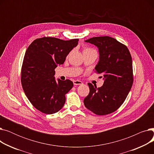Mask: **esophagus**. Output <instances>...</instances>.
I'll return each mask as SVG.
<instances>
[{
  "instance_id": "1",
  "label": "esophagus",
  "mask_w": 154,
  "mask_h": 154,
  "mask_svg": "<svg viewBox=\"0 0 154 154\" xmlns=\"http://www.w3.org/2000/svg\"><path fill=\"white\" fill-rule=\"evenodd\" d=\"M74 85H82L83 84L82 82L80 81V80H74Z\"/></svg>"
}]
</instances>
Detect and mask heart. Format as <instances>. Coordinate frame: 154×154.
Wrapping results in <instances>:
<instances>
[{"label":"heart","mask_w":154,"mask_h":154,"mask_svg":"<svg viewBox=\"0 0 154 154\" xmlns=\"http://www.w3.org/2000/svg\"><path fill=\"white\" fill-rule=\"evenodd\" d=\"M92 48H85V49L84 50V51H88V50H91Z\"/></svg>","instance_id":"b5f03b06"}]
</instances>
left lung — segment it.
<instances>
[{"instance_id": "left-lung-1", "label": "left lung", "mask_w": 154, "mask_h": 154, "mask_svg": "<svg viewBox=\"0 0 154 154\" xmlns=\"http://www.w3.org/2000/svg\"><path fill=\"white\" fill-rule=\"evenodd\" d=\"M99 48V60L95 71L103 75L101 87L88 83L90 92L84 100L87 109L99 116L111 114L125 101L133 84L132 57L128 48L109 36L85 40Z\"/></svg>"}]
</instances>
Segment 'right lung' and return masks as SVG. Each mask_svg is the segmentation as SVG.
<instances>
[{
	"label": "right lung",
	"instance_id": "1",
	"mask_svg": "<svg viewBox=\"0 0 154 154\" xmlns=\"http://www.w3.org/2000/svg\"><path fill=\"white\" fill-rule=\"evenodd\" d=\"M78 41L42 37L27 48L21 70L22 88L33 106L44 114L59 111L66 102V94L74 85L69 79L56 81L54 75L55 69L64 63Z\"/></svg>",
	"mask_w": 154,
	"mask_h": 154
}]
</instances>
